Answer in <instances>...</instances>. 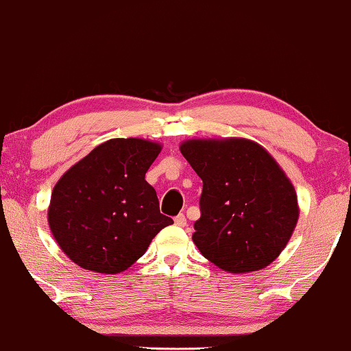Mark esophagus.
Returning <instances> with one entry per match:
<instances>
[{
	"label": "esophagus",
	"instance_id": "esophagus-1",
	"mask_svg": "<svg viewBox=\"0 0 351 351\" xmlns=\"http://www.w3.org/2000/svg\"><path fill=\"white\" fill-rule=\"evenodd\" d=\"M174 222H176L177 227H185V225H186V217H185L184 214H179V215H176V217H174Z\"/></svg>",
	"mask_w": 351,
	"mask_h": 351
}]
</instances>
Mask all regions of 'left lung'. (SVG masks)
Here are the masks:
<instances>
[{
    "label": "left lung",
    "mask_w": 351,
    "mask_h": 351,
    "mask_svg": "<svg viewBox=\"0 0 351 351\" xmlns=\"http://www.w3.org/2000/svg\"><path fill=\"white\" fill-rule=\"evenodd\" d=\"M182 155L203 180L193 243L232 273L256 271L280 256L299 208L292 184L265 148L246 138L189 141Z\"/></svg>",
    "instance_id": "8db88e82"
}]
</instances>
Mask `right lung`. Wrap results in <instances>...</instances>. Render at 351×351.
I'll list each match as a JSON object with an SVG mask.
<instances>
[{"label":"right lung","instance_id":"right-lung-1","mask_svg":"<svg viewBox=\"0 0 351 351\" xmlns=\"http://www.w3.org/2000/svg\"><path fill=\"white\" fill-rule=\"evenodd\" d=\"M161 145L112 138L71 166L52 190L51 232L76 265L121 273L143 256L158 232L174 220L160 213L145 180Z\"/></svg>","mask_w":351,"mask_h":351}]
</instances>
